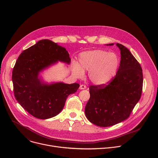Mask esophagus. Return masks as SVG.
Returning <instances> with one entry per match:
<instances>
[{
    "label": "esophagus",
    "mask_w": 158,
    "mask_h": 158,
    "mask_svg": "<svg viewBox=\"0 0 158 158\" xmlns=\"http://www.w3.org/2000/svg\"><path fill=\"white\" fill-rule=\"evenodd\" d=\"M79 89H86V86H85V85L82 84V85H80Z\"/></svg>",
    "instance_id": "obj_1"
}]
</instances>
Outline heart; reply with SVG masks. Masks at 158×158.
Masks as SVG:
<instances>
[{
    "label": "heart",
    "mask_w": 158,
    "mask_h": 158,
    "mask_svg": "<svg viewBox=\"0 0 158 158\" xmlns=\"http://www.w3.org/2000/svg\"><path fill=\"white\" fill-rule=\"evenodd\" d=\"M120 65V59L117 54L107 51L97 49L81 53L79 64H75L73 72L79 78L88 71L89 78L98 85H106L114 78Z\"/></svg>",
    "instance_id": "b5f03b06"
}]
</instances>
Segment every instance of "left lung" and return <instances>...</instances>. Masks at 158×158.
<instances>
[{
    "label": "left lung",
    "instance_id": "left-lung-1",
    "mask_svg": "<svg viewBox=\"0 0 158 158\" xmlns=\"http://www.w3.org/2000/svg\"><path fill=\"white\" fill-rule=\"evenodd\" d=\"M116 46L121 51V61L116 77L107 85L90 86V98L85 107L87 119L100 127L112 126L127 119L142 93L139 63L123 45L117 43Z\"/></svg>",
    "mask_w": 158,
    "mask_h": 158
}]
</instances>
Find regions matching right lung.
I'll return each instance as SVG.
<instances>
[{"label": "right lung", "instance_id": "obj_1", "mask_svg": "<svg viewBox=\"0 0 158 158\" xmlns=\"http://www.w3.org/2000/svg\"><path fill=\"white\" fill-rule=\"evenodd\" d=\"M58 61L69 64L66 49L48 39H42L22 52L12 71L14 96L17 101L35 118H53L62 110L69 95L79 84L44 82L40 73Z\"/></svg>", "mask_w": 158, "mask_h": 158}]
</instances>
